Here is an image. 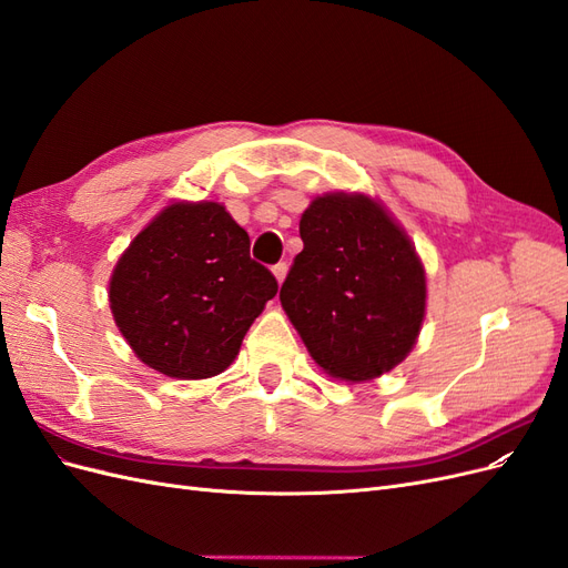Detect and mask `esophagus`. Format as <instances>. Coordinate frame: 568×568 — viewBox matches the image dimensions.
<instances>
[{"instance_id": "esophagus-1", "label": "esophagus", "mask_w": 568, "mask_h": 568, "mask_svg": "<svg viewBox=\"0 0 568 568\" xmlns=\"http://www.w3.org/2000/svg\"><path fill=\"white\" fill-rule=\"evenodd\" d=\"M272 272H274V277H277V282L282 284L284 280H286V272H288V265L286 263H277L272 267Z\"/></svg>"}]
</instances>
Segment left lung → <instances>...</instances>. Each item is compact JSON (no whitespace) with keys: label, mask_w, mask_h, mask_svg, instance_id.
I'll list each match as a JSON object with an SVG mask.
<instances>
[{"label":"left lung","mask_w":568,"mask_h":568,"mask_svg":"<svg viewBox=\"0 0 568 568\" xmlns=\"http://www.w3.org/2000/svg\"><path fill=\"white\" fill-rule=\"evenodd\" d=\"M301 239L280 301L315 363L343 382L403 363L426 305L407 234L367 196L326 194L303 213Z\"/></svg>","instance_id":"8db88e82"}]
</instances>
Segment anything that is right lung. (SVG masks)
Listing matches in <instances>:
<instances>
[{"label": "right lung", "instance_id": "1", "mask_svg": "<svg viewBox=\"0 0 568 568\" xmlns=\"http://www.w3.org/2000/svg\"><path fill=\"white\" fill-rule=\"evenodd\" d=\"M251 239L220 203H173L134 236L111 277V311L136 357L178 379L232 365L277 294Z\"/></svg>", "mask_w": 568, "mask_h": 568}]
</instances>
